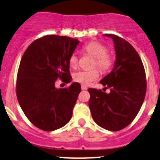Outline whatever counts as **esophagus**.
<instances>
[{
    "label": "esophagus",
    "mask_w": 160,
    "mask_h": 160,
    "mask_svg": "<svg viewBox=\"0 0 160 160\" xmlns=\"http://www.w3.org/2000/svg\"><path fill=\"white\" fill-rule=\"evenodd\" d=\"M87 88L85 86H84V85H82V90H86Z\"/></svg>",
    "instance_id": "1"
}]
</instances>
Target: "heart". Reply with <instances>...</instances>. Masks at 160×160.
<instances>
[{
	"mask_svg": "<svg viewBox=\"0 0 160 160\" xmlns=\"http://www.w3.org/2000/svg\"><path fill=\"white\" fill-rule=\"evenodd\" d=\"M83 50L88 55L95 58L92 67H98L102 72H106L111 68L113 60L110 55L107 53V48L98 42H92L85 44ZM69 65L72 68L78 66V57L76 54H72L69 58ZM99 77V72L97 69L89 71L79 70L73 74V79L83 85H88L96 81Z\"/></svg>",
	"mask_w": 160,
	"mask_h": 160,
	"instance_id": "b5f03b06",
	"label": "heart"
}]
</instances>
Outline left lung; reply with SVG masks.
Here are the masks:
<instances>
[{
	"instance_id": "8db88e82",
	"label": "left lung",
	"mask_w": 160,
	"mask_h": 160,
	"mask_svg": "<svg viewBox=\"0 0 160 160\" xmlns=\"http://www.w3.org/2000/svg\"><path fill=\"white\" fill-rule=\"evenodd\" d=\"M112 39L116 61L112 72L100 83L109 93L88 88V106L96 124L109 131H119L129 126L140 110L146 92L142 62L134 48L122 38L104 34Z\"/></svg>"
}]
</instances>
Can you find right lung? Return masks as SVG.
I'll return each mask as SVG.
<instances>
[{
    "label": "right lung",
    "instance_id": "right-lung-1",
    "mask_svg": "<svg viewBox=\"0 0 160 160\" xmlns=\"http://www.w3.org/2000/svg\"><path fill=\"white\" fill-rule=\"evenodd\" d=\"M66 36L46 35L33 42L22 56L16 92L21 109L34 126L44 131L60 129L70 121L81 92L80 84L55 87L61 78L69 83V58L79 43Z\"/></svg>",
    "mask_w": 160,
    "mask_h": 160
}]
</instances>
